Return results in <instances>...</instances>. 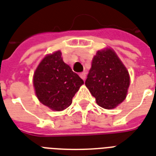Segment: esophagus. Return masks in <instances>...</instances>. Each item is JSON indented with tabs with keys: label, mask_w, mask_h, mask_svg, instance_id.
<instances>
[{
	"label": "esophagus",
	"mask_w": 156,
	"mask_h": 156,
	"mask_svg": "<svg viewBox=\"0 0 156 156\" xmlns=\"http://www.w3.org/2000/svg\"><path fill=\"white\" fill-rule=\"evenodd\" d=\"M80 78H81L83 80H85V78H86V74H85L84 72H81V73L80 74Z\"/></svg>",
	"instance_id": "1"
}]
</instances>
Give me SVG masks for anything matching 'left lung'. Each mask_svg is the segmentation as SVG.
<instances>
[{
	"label": "left lung",
	"mask_w": 156,
	"mask_h": 156,
	"mask_svg": "<svg viewBox=\"0 0 156 156\" xmlns=\"http://www.w3.org/2000/svg\"><path fill=\"white\" fill-rule=\"evenodd\" d=\"M129 82L126 67L112 49L97 52L85 85L98 106L105 109L118 106L126 98Z\"/></svg>",
	"instance_id": "1"
}]
</instances>
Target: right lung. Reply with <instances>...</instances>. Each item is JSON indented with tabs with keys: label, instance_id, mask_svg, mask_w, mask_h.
<instances>
[{
	"label": "right lung",
	"instance_id": "1",
	"mask_svg": "<svg viewBox=\"0 0 156 156\" xmlns=\"http://www.w3.org/2000/svg\"><path fill=\"white\" fill-rule=\"evenodd\" d=\"M36 94L42 104L54 111H62L84 84L83 80L66 64L60 51L43 58L34 73Z\"/></svg>",
	"mask_w": 156,
	"mask_h": 156
}]
</instances>
